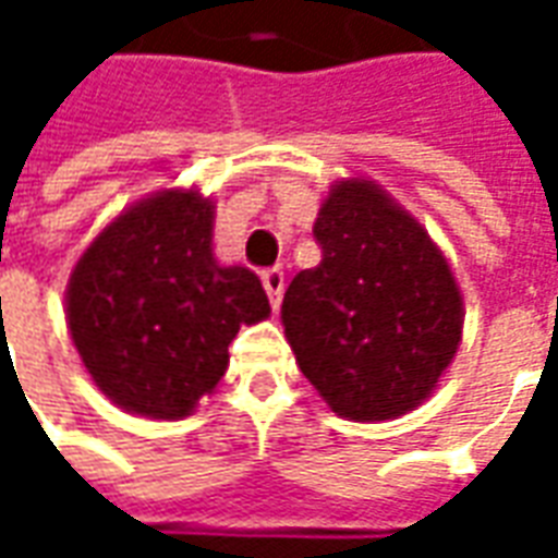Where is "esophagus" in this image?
<instances>
[{"instance_id": "esophagus-1", "label": "esophagus", "mask_w": 558, "mask_h": 558, "mask_svg": "<svg viewBox=\"0 0 558 558\" xmlns=\"http://www.w3.org/2000/svg\"><path fill=\"white\" fill-rule=\"evenodd\" d=\"M263 287H266L271 307L278 311L280 299H283V271H280V268H271V271H266V275H263Z\"/></svg>"}]
</instances>
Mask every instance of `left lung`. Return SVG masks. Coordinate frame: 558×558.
I'll use <instances>...</instances> for the list:
<instances>
[{
  "label": "left lung",
  "instance_id": "1",
  "mask_svg": "<svg viewBox=\"0 0 558 558\" xmlns=\"http://www.w3.org/2000/svg\"><path fill=\"white\" fill-rule=\"evenodd\" d=\"M314 239L323 259L292 278L280 307L295 362L340 418L407 415L460 347L463 299L448 259L367 179L331 184Z\"/></svg>",
  "mask_w": 558,
  "mask_h": 558
}]
</instances>
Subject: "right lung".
<instances>
[{"label": "right lung", "instance_id": "right-lung-1", "mask_svg": "<svg viewBox=\"0 0 558 558\" xmlns=\"http://www.w3.org/2000/svg\"><path fill=\"white\" fill-rule=\"evenodd\" d=\"M211 230L208 196L158 191L107 223L71 271V340L95 386L125 412L191 415L227 374L239 328L271 314L251 268L215 259Z\"/></svg>", "mask_w": 558, "mask_h": 558}]
</instances>
